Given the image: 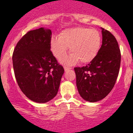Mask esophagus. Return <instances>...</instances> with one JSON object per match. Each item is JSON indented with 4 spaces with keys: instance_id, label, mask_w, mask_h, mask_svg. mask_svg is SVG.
Instances as JSON below:
<instances>
[{
    "instance_id": "1",
    "label": "esophagus",
    "mask_w": 133,
    "mask_h": 133,
    "mask_svg": "<svg viewBox=\"0 0 133 133\" xmlns=\"http://www.w3.org/2000/svg\"><path fill=\"white\" fill-rule=\"evenodd\" d=\"M69 69H71V68H69V67H67V66L64 67V71H67L69 70Z\"/></svg>"
}]
</instances>
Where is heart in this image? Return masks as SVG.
I'll use <instances>...</instances> for the list:
<instances>
[{"mask_svg": "<svg viewBox=\"0 0 133 133\" xmlns=\"http://www.w3.org/2000/svg\"><path fill=\"white\" fill-rule=\"evenodd\" d=\"M102 37L100 32L88 28H75L62 31L59 37L50 41V49L53 56L61 60L70 48V56L64 60L68 65H73L80 61L82 64L91 62L100 51Z\"/></svg>", "mask_w": 133, "mask_h": 133, "instance_id": "heart-1", "label": "heart"}]
</instances>
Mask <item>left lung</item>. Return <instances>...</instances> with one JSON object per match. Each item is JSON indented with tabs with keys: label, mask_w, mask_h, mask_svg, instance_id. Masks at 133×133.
Masks as SVG:
<instances>
[{
	"label": "left lung",
	"mask_w": 133,
	"mask_h": 133,
	"mask_svg": "<svg viewBox=\"0 0 133 133\" xmlns=\"http://www.w3.org/2000/svg\"><path fill=\"white\" fill-rule=\"evenodd\" d=\"M102 44L95 58L86 66L75 68L76 87L84 100L100 101L111 92L120 70L121 54L115 37L101 28Z\"/></svg>",
	"instance_id": "obj_1"
}]
</instances>
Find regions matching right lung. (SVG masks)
<instances>
[{
  "label": "right lung",
  "mask_w": 133,
  "mask_h": 133,
  "mask_svg": "<svg viewBox=\"0 0 133 133\" xmlns=\"http://www.w3.org/2000/svg\"><path fill=\"white\" fill-rule=\"evenodd\" d=\"M51 31L41 28L28 32L13 54L16 80L32 101L46 103L57 95L64 69L50 49Z\"/></svg>",
  "instance_id": "obj_1"
}]
</instances>
